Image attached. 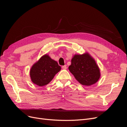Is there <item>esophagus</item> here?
Wrapping results in <instances>:
<instances>
[{
  "label": "esophagus",
  "instance_id": "esophagus-1",
  "mask_svg": "<svg viewBox=\"0 0 127 127\" xmlns=\"http://www.w3.org/2000/svg\"><path fill=\"white\" fill-rule=\"evenodd\" d=\"M62 68L63 69H67L66 65H64V66H63Z\"/></svg>",
  "mask_w": 127,
  "mask_h": 127
}]
</instances>
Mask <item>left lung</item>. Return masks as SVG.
Segmentation results:
<instances>
[{
  "label": "left lung",
  "instance_id": "8db88e82",
  "mask_svg": "<svg viewBox=\"0 0 127 127\" xmlns=\"http://www.w3.org/2000/svg\"><path fill=\"white\" fill-rule=\"evenodd\" d=\"M68 68L77 80L83 85H93L100 77L99 69L88 53L75 55Z\"/></svg>",
  "mask_w": 127,
  "mask_h": 127
}]
</instances>
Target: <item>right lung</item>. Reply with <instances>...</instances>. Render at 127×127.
<instances>
[{"label": "right lung", "mask_w": 127, "mask_h": 127, "mask_svg": "<svg viewBox=\"0 0 127 127\" xmlns=\"http://www.w3.org/2000/svg\"><path fill=\"white\" fill-rule=\"evenodd\" d=\"M60 70L61 67L57 61L45 55L42 57L31 69V78L36 85L44 86L50 82Z\"/></svg>", "instance_id": "obj_1"}]
</instances>
